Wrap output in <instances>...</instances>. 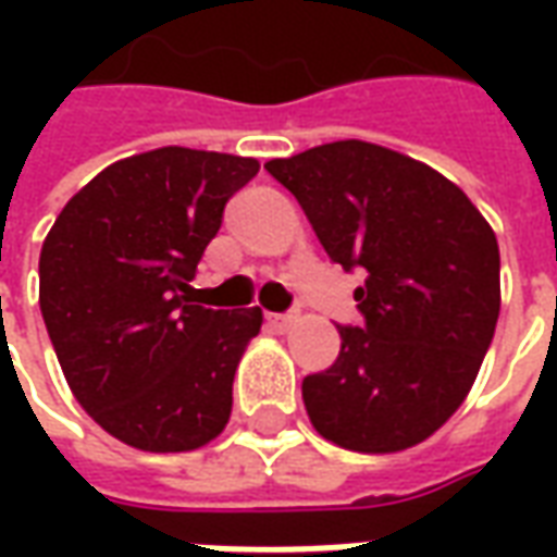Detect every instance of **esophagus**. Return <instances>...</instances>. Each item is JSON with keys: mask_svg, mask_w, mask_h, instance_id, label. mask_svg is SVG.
Returning <instances> with one entry per match:
<instances>
[{"mask_svg": "<svg viewBox=\"0 0 557 557\" xmlns=\"http://www.w3.org/2000/svg\"><path fill=\"white\" fill-rule=\"evenodd\" d=\"M265 322L271 331H277V334H286L292 325H295V315H280V313H268Z\"/></svg>", "mask_w": 557, "mask_h": 557, "instance_id": "obj_1", "label": "esophagus"}]
</instances>
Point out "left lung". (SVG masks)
Here are the masks:
<instances>
[{
	"label": "left lung",
	"mask_w": 557,
	"mask_h": 557,
	"mask_svg": "<svg viewBox=\"0 0 557 557\" xmlns=\"http://www.w3.org/2000/svg\"><path fill=\"white\" fill-rule=\"evenodd\" d=\"M265 170L301 202L325 253L367 280L363 327L307 375L315 432L358 454H397L447 423L478 379L502 310L495 232L450 178L394 148L339 139Z\"/></svg>",
	"instance_id": "obj_1"
}]
</instances>
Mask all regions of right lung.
I'll return each instance as SVG.
<instances>
[{
	"mask_svg": "<svg viewBox=\"0 0 557 557\" xmlns=\"http://www.w3.org/2000/svg\"><path fill=\"white\" fill-rule=\"evenodd\" d=\"M259 160L163 146L115 160L47 232L38 301L71 394L119 442L184 454L218 438L262 310H206L190 280Z\"/></svg>",
	"mask_w": 557,
	"mask_h": 557,
	"instance_id": "add662e5",
	"label": "right lung"
}]
</instances>
